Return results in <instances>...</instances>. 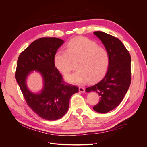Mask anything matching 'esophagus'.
Returning a JSON list of instances; mask_svg holds the SVG:
<instances>
[{"label":"esophagus","instance_id":"34e87169","mask_svg":"<svg viewBox=\"0 0 147 147\" xmlns=\"http://www.w3.org/2000/svg\"><path fill=\"white\" fill-rule=\"evenodd\" d=\"M79 91L80 92H84V91H85V89H84L83 87L80 86L79 87Z\"/></svg>","mask_w":147,"mask_h":147}]
</instances>
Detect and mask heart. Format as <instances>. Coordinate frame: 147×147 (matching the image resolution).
Instances as JSON below:
<instances>
[{"label": "heart", "mask_w": 147, "mask_h": 147, "mask_svg": "<svg viewBox=\"0 0 147 147\" xmlns=\"http://www.w3.org/2000/svg\"><path fill=\"white\" fill-rule=\"evenodd\" d=\"M66 50H57L54 55L56 69L64 75L71 70L72 62H77V70L65 77L67 82L84 84L95 82L106 72L109 64V55L105 48L85 37L72 39Z\"/></svg>", "instance_id": "obj_1"}]
</instances>
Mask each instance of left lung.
<instances>
[{"mask_svg":"<svg viewBox=\"0 0 147 147\" xmlns=\"http://www.w3.org/2000/svg\"><path fill=\"white\" fill-rule=\"evenodd\" d=\"M98 37L108 51L109 68L105 76L94 85L86 89L94 91L100 96L99 103L93 109L101 113H107L121 103L131 82V57L119 40L107 33L96 31Z\"/></svg>","mask_w":147,"mask_h":147,"instance_id":"obj_1","label":"left lung"}]
</instances>
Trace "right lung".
<instances>
[{"mask_svg": "<svg viewBox=\"0 0 147 147\" xmlns=\"http://www.w3.org/2000/svg\"><path fill=\"white\" fill-rule=\"evenodd\" d=\"M64 43L56 37L36 40L20 55L15 78L26 103L40 117L47 120L61 118L69 109L71 96L78 92L77 86L65 83L54 64V55ZM36 70L44 79L41 92L35 94L26 85L30 71Z\"/></svg>", "mask_w": 147, "mask_h": 147, "instance_id": "1", "label": "right lung"}]
</instances>
